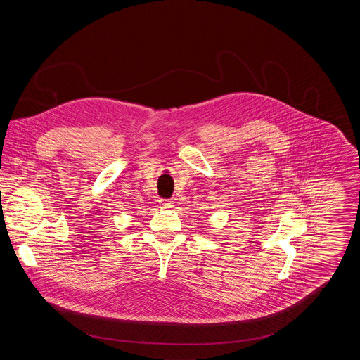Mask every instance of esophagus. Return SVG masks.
Wrapping results in <instances>:
<instances>
[{"instance_id": "esophagus-1", "label": "esophagus", "mask_w": 360, "mask_h": 360, "mask_svg": "<svg viewBox=\"0 0 360 360\" xmlns=\"http://www.w3.org/2000/svg\"><path fill=\"white\" fill-rule=\"evenodd\" d=\"M172 206H174L172 200H160V207L162 209H172Z\"/></svg>"}]
</instances>
